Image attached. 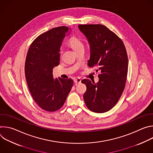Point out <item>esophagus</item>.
<instances>
[{"label": "esophagus", "instance_id": "obj_1", "mask_svg": "<svg viewBox=\"0 0 153 153\" xmlns=\"http://www.w3.org/2000/svg\"><path fill=\"white\" fill-rule=\"evenodd\" d=\"M81 79L80 78H77V79H74V83H76V85H77L79 83H81Z\"/></svg>", "mask_w": 153, "mask_h": 153}]
</instances>
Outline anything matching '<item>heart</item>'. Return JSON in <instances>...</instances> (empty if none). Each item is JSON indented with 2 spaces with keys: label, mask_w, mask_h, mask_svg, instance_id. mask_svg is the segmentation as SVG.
Instances as JSON below:
<instances>
[{
  "label": "heart",
  "mask_w": 153,
  "mask_h": 153,
  "mask_svg": "<svg viewBox=\"0 0 153 153\" xmlns=\"http://www.w3.org/2000/svg\"><path fill=\"white\" fill-rule=\"evenodd\" d=\"M68 45L70 47L76 52L79 49L83 48V43L82 42V40L79 39L78 37L76 36H73L71 37L68 42Z\"/></svg>",
  "instance_id": "b5f03b06"
}]
</instances>
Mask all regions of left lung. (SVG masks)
<instances>
[{"mask_svg": "<svg viewBox=\"0 0 153 153\" xmlns=\"http://www.w3.org/2000/svg\"><path fill=\"white\" fill-rule=\"evenodd\" d=\"M79 28L90 43L88 67L99 71L97 83L82 80L86 86L84 101L91 111L105 113L116 105L125 89L128 67L126 50L121 39L103 25L80 24Z\"/></svg>", "mask_w": 153, "mask_h": 153, "instance_id": "obj_1", "label": "left lung"}]
</instances>
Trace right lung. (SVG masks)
Masks as SVG:
<instances>
[{"label": "right lung", "instance_id": "right-lung-1", "mask_svg": "<svg viewBox=\"0 0 153 153\" xmlns=\"http://www.w3.org/2000/svg\"><path fill=\"white\" fill-rule=\"evenodd\" d=\"M69 28L58 27L36 38L27 53L25 74L30 93L43 110L56 111L63 105L73 85L71 79L54 78L53 70L59 65L60 48Z\"/></svg>", "mask_w": 153, "mask_h": 153}]
</instances>
